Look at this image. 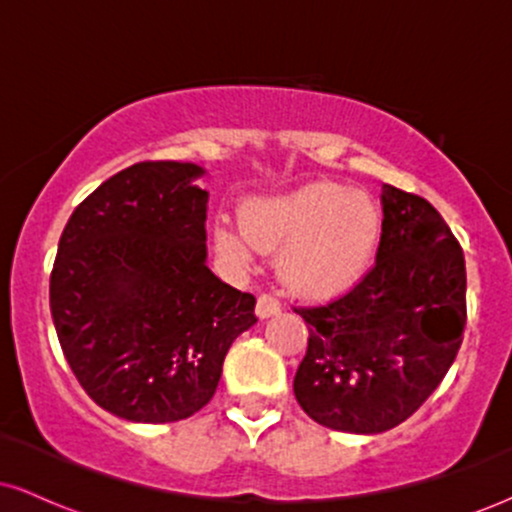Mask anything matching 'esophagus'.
Wrapping results in <instances>:
<instances>
[{"instance_id":"1","label":"esophagus","mask_w":512,"mask_h":512,"mask_svg":"<svg viewBox=\"0 0 512 512\" xmlns=\"http://www.w3.org/2000/svg\"><path fill=\"white\" fill-rule=\"evenodd\" d=\"M279 310H281V303L276 301L274 296H267V293H262V296L257 298L255 313H257V317H260V320H267V317L279 315Z\"/></svg>"}]
</instances>
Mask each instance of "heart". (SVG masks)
Listing matches in <instances>:
<instances>
[{
    "instance_id": "b5f03b06",
    "label": "heart",
    "mask_w": 512,
    "mask_h": 512,
    "mask_svg": "<svg viewBox=\"0 0 512 512\" xmlns=\"http://www.w3.org/2000/svg\"><path fill=\"white\" fill-rule=\"evenodd\" d=\"M378 204L337 182H305L284 195L252 199L243 228L214 226V245L228 262L248 264L252 248L276 255L279 281L308 301L354 289L380 243Z\"/></svg>"
}]
</instances>
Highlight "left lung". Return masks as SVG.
<instances>
[{
    "mask_svg": "<svg viewBox=\"0 0 512 512\" xmlns=\"http://www.w3.org/2000/svg\"><path fill=\"white\" fill-rule=\"evenodd\" d=\"M375 267L346 296L298 308L308 351L293 378L305 414L344 433L407 421L455 361L467 320L464 255L424 197L383 185Z\"/></svg>",
    "mask_w": 512,
    "mask_h": 512,
    "instance_id": "left-lung-1",
    "label": "left lung"
}]
</instances>
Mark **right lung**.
<instances>
[{
	"label": "right lung",
	"mask_w": 512,
	"mask_h": 512,
	"mask_svg": "<svg viewBox=\"0 0 512 512\" xmlns=\"http://www.w3.org/2000/svg\"><path fill=\"white\" fill-rule=\"evenodd\" d=\"M197 163H134L64 226L50 310L86 395L137 424H170L214 397L223 358L257 322L255 296L207 267L209 192Z\"/></svg>",
	"instance_id": "1"
}]
</instances>
